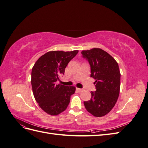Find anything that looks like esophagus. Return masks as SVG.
Masks as SVG:
<instances>
[{
    "label": "esophagus",
    "instance_id": "1",
    "mask_svg": "<svg viewBox=\"0 0 148 148\" xmlns=\"http://www.w3.org/2000/svg\"><path fill=\"white\" fill-rule=\"evenodd\" d=\"M77 90L78 92H82V91H83V89H81V88H77Z\"/></svg>",
    "mask_w": 148,
    "mask_h": 148
}]
</instances>
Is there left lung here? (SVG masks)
Segmentation results:
<instances>
[{
    "label": "left lung",
    "instance_id": "1",
    "mask_svg": "<svg viewBox=\"0 0 148 148\" xmlns=\"http://www.w3.org/2000/svg\"><path fill=\"white\" fill-rule=\"evenodd\" d=\"M82 54L90 65L91 77L95 79L96 88L84 105L89 113L101 117L108 114L117 101L120 88L119 65L109 53L99 48L82 51Z\"/></svg>",
    "mask_w": 148,
    "mask_h": 148
}]
</instances>
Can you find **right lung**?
Wrapping results in <instances>:
<instances>
[{"label": "right lung", "mask_w": 148, "mask_h": 148, "mask_svg": "<svg viewBox=\"0 0 148 148\" xmlns=\"http://www.w3.org/2000/svg\"><path fill=\"white\" fill-rule=\"evenodd\" d=\"M78 51H49L36 62L31 71L33 95L38 105L47 114L57 115L68 107L75 86L57 84L69 62Z\"/></svg>", "instance_id": "right-lung-1"}]
</instances>
